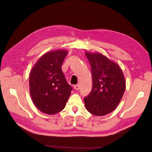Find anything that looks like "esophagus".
Returning <instances> with one entry per match:
<instances>
[{"instance_id":"esophagus-1","label":"esophagus","mask_w":152,"mask_h":152,"mask_svg":"<svg viewBox=\"0 0 152 152\" xmlns=\"http://www.w3.org/2000/svg\"><path fill=\"white\" fill-rule=\"evenodd\" d=\"M74 89L75 90H78L80 89V85H75L74 86Z\"/></svg>"}]
</instances>
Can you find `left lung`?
<instances>
[{
  "label": "left lung",
  "instance_id": "8db88e82",
  "mask_svg": "<svg viewBox=\"0 0 152 152\" xmlns=\"http://www.w3.org/2000/svg\"><path fill=\"white\" fill-rule=\"evenodd\" d=\"M91 65L93 88L84 98L86 109L96 116L107 115L117 107L126 88L124 74L118 64L100 53L86 51Z\"/></svg>",
  "mask_w": 152,
  "mask_h": 152
}]
</instances>
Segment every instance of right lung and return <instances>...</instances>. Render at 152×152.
Here are the masks:
<instances>
[{"instance_id":"add662e5","label":"right lung","mask_w":152,"mask_h":152,"mask_svg":"<svg viewBox=\"0 0 152 152\" xmlns=\"http://www.w3.org/2000/svg\"><path fill=\"white\" fill-rule=\"evenodd\" d=\"M68 53L66 50L44 54L30 72V95L36 107L44 114L53 115L65 107L72 90L61 69Z\"/></svg>"}]
</instances>
